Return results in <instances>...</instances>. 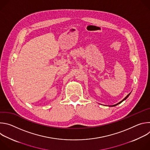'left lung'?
<instances>
[{
	"mask_svg": "<svg viewBox=\"0 0 150 150\" xmlns=\"http://www.w3.org/2000/svg\"><path fill=\"white\" fill-rule=\"evenodd\" d=\"M130 94H131V93H129V94H128V95H127V96H126V97H125V98H123V100H122L121 101H120V102H119V103H118L117 104H115V105H109V107H113V106H116V105H117V104H119L121 103H122V101H123L124 100H126V98H127L128 97H129V96L130 95Z\"/></svg>",
	"mask_w": 150,
	"mask_h": 150,
	"instance_id": "left-lung-1",
	"label": "left lung"
}]
</instances>
